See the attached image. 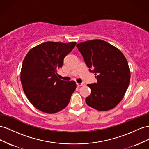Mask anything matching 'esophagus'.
Here are the masks:
<instances>
[{
  "mask_svg": "<svg viewBox=\"0 0 149 149\" xmlns=\"http://www.w3.org/2000/svg\"><path fill=\"white\" fill-rule=\"evenodd\" d=\"M77 86L78 87H81V86H85V84L84 82L82 83H77Z\"/></svg>",
  "mask_w": 149,
  "mask_h": 149,
  "instance_id": "obj_1",
  "label": "esophagus"
}]
</instances>
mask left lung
<instances>
[{
  "label": "left lung",
  "mask_w": 149,
  "mask_h": 149,
  "mask_svg": "<svg viewBox=\"0 0 149 149\" xmlns=\"http://www.w3.org/2000/svg\"><path fill=\"white\" fill-rule=\"evenodd\" d=\"M76 47L97 81L87 85L91 93L86 97L87 104L99 111L114 108L124 97L130 82V72L124 54L99 39L82 42Z\"/></svg>",
  "instance_id": "8db88e82"
}]
</instances>
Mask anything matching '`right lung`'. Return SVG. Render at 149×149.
<instances>
[{"mask_svg": "<svg viewBox=\"0 0 149 149\" xmlns=\"http://www.w3.org/2000/svg\"><path fill=\"white\" fill-rule=\"evenodd\" d=\"M75 45L76 42H46L30 50L25 56L21 83L29 101L40 111L56 113L69 104L76 83L58 79L57 70Z\"/></svg>", "mask_w": 149, "mask_h": 149, "instance_id": "1", "label": "right lung"}]
</instances>
